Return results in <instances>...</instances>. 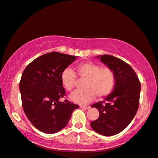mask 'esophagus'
<instances>
[{
  "mask_svg": "<svg viewBox=\"0 0 158 158\" xmlns=\"http://www.w3.org/2000/svg\"><path fill=\"white\" fill-rule=\"evenodd\" d=\"M81 108H83V109H89L90 107V106H80Z\"/></svg>",
  "mask_w": 158,
  "mask_h": 158,
  "instance_id": "34e87169",
  "label": "esophagus"
}]
</instances>
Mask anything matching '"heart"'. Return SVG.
Here are the masks:
<instances>
[{
  "label": "heart",
  "mask_w": 158,
  "mask_h": 158,
  "mask_svg": "<svg viewBox=\"0 0 158 158\" xmlns=\"http://www.w3.org/2000/svg\"><path fill=\"white\" fill-rule=\"evenodd\" d=\"M75 73L80 80H84V89L75 91L70 95V100L75 103H88L96 96L100 98L106 97L115 87V73L108 67L101 68L95 63L85 62L77 65ZM77 82L76 75L70 69H65L61 74V83L69 92L77 85Z\"/></svg>",
  "instance_id": "obj_1"
}]
</instances>
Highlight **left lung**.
I'll list each match as a JSON object with an SVG mask.
<instances>
[{
  "label": "left lung",
  "mask_w": 158,
  "mask_h": 158,
  "mask_svg": "<svg viewBox=\"0 0 158 158\" xmlns=\"http://www.w3.org/2000/svg\"><path fill=\"white\" fill-rule=\"evenodd\" d=\"M100 60L113 70L115 75L114 90L100 101L91 106L99 110L100 116L90 123L94 131L102 135L112 136L126 128L138 111L140 82L132 67L120 58L102 55Z\"/></svg>",
  "instance_id": "8db88e82"
}]
</instances>
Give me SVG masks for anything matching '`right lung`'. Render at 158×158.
Returning <instances> with one entry per match:
<instances>
[{
	"label": "right lung",
	"mask_w": 158,
	"mask_h": 158,
	"mask_svg": "<svg viewBox=\"0 0 158 158\" xmlns=\"http://www.w3.org/2000/svg\"><path fill=\"white\" fill-rule=\"evenodd\" d=\"M76 56L51 52L43 55L25 68L20 81L24 113L34 127L47 134L56 133L66 126L79 106L65 99L61 74Z\"/></svg>",
	"instance_id": "right-lung-1"
}]
</instances>
